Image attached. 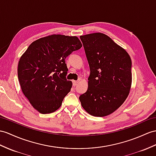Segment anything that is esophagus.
Segmentation results:
<instances>
[{"label": "esophagus", "instance_id": "34e87169", "mask_svg": "<svg viewBox=\"0 0 156 156\" xmlns=\"http://www.w3.org/2000/svg\"><path fill=\"white\" fill-rule=\"evenodd\" d=\"M77 83H78V81H73V85L74 87L76 86V85H77Z\"/></svg>", "mask_w": 156, "mask_h": 156}]
</instances>
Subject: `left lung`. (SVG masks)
Segmentation results:
<instances>
[{
    "mask_svg": "<svg viewBox=\"0 0 156 156\" xmlns=\"http://www.w3.org/2000/svg\"><path fill=\"white\" fill-rule=\"evenodd\" d=\"M90 67L88 89L79 97L83 108L94 116L115 112L126 99L132 83L130 55L102 33L81 36Z\"/></svg>",
    "mask_w": 156,
    "mask_h": 156,
    "instance_id": "obj_1",
    "label": "left lung"
}]
</instances>
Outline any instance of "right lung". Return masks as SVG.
I'll return each mask as SVG.
<instances>
[{"mask_svg": "<svg viewBox=\"0 0 156 156\" xmlns=\"http://www.w3.org/2000/svg\"><path fill=\"white\" fill-rule=\"evenodd\" d=\"M81 47L77 37L54 34L34 41L21 56L19 83L25 97L39 112L51 113L61 107L72 87L66 79V58Z\"/></svg>", "mask_w": 156, "mask_h": 156, "instance_id": "add662e5", "label": "right lung"}]
</instances>
